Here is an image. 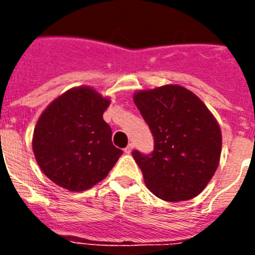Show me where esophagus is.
<instances>
[{"label": "esophagus", "mask_w": 255, "mask_h": 255, "mask_svg": "<svg viewBox=\"0 0 255 255\" xmlns=\"http://www.w3.org/2000/svg\"><path fill=\"white\" fill-rule=\"evenodd\" d=\"M132 149H133V144L129 143V144H128V145H127V147L124 148V152H126V153H131Z\"/></svg>", "instance_id": "obj_1"}]
</instances>
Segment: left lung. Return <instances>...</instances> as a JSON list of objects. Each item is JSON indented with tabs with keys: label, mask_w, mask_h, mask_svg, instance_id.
Listing matches in <instances>:
<instances>
[{
	"label": "left lung",
	"mask_w": 255,
	"mask_h": 255,
	"mask_svg": "<svg viewBox=\"0 0 255 255\" xmlns=\"http://www.w3.org/2000/svg\"><path fill=\"white\" fill-rule=\"evenodd\" d=\"M133 102L155 137L151 155L132 152L148 189L169 202L198 196L221 157V128L213 114L196 94L178 85L136 91Z\"/></svg>",
	"instance_id": "obj_1"
}]
</instances>
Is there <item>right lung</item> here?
I'll use <instances>...</instances> for the list:
<instances>
[{"mask_svg": "<svg viewBox=\"0 0 255 255\" xmlns=\"http://www.w3.org/2000/svg\"><path fill=\"white\" fill-rule=\"evenodd\" d=\"M111 100L90 86L63 92L45 108L33 133L42 172L63 189L82 192L107 177L122 149L112 144L103 112Z\"/></svg>", "mask_w": 255, "mask_h": 255, "instance_id": "obj_1", "label": "right lung"}]
</instances>
